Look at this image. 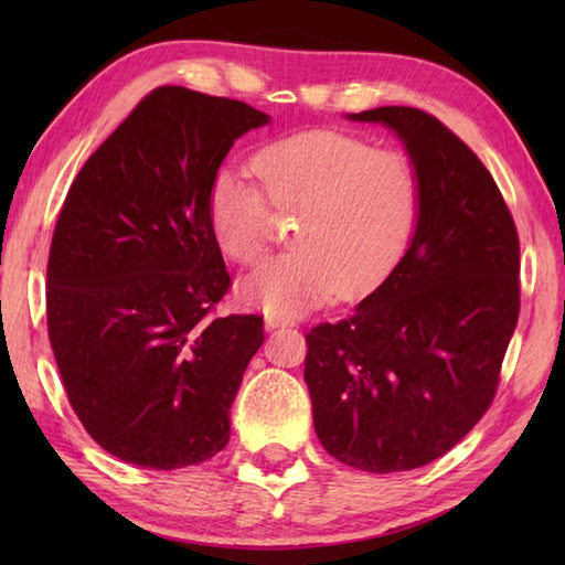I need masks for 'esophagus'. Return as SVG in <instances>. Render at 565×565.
<instances>
[{
	"instance_id": "1",
	"label": "esophagus",
	"mask_w": 565,
	"mask_h": 565,
	"mask_svg": "<svg viewBox=\"0 0 565 565\" xmlns=\"http://www.w3.org/2000/svg\"><path fill=\"white\" fill-rule=\"evenodd\" d=\"M264 326H267V330H276V328H294L296 322L291 318L269 313V316H264Z\"/></svg>"
}]
</instances>
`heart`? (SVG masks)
<instances>
[{
	"mask_svg": "<svg viewBox=\"0 0 565 565\" xmlns=\"http://www.w3.org/2000/svg\"><path fill=\"white\" fill-rule=\"evenodd\" d=\"M252 167L262 186L235 167H221L211 179L206 206L215 245L237 264L262 259L269 243L267 193L281 215H298V249L239 284L247 306L296 316L338 294L366 296L411 249L423 186L407 154L338 130H308L264 146Z\"/></svg>",
	"mask_w": 565,
	"mask_h": 565,
	"instance_id": "obj_1",
	"label": "heart"
}]
</instances>
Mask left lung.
<instances>
[{
  "mask_svg": "<svg viewBox=\"0 0 565 565\" xmlns=\"http://www.w3.org/2000/svg\"><path fill=\"white\" fill-rule=\"evenodd\" d=\"M405 146L423 186L413 245L352 318L306 334L313 425L334 459L411 471L456 447L493 403L520 316V237L495 179L411 106L347 114Z\"/></svg>",
  "mask_w": 565,
  "mask_h": 565,
  "instance_id": "obj_1",
  "label": "left lung"
}]
</instances>
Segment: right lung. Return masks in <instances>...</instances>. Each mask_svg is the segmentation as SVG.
<instances>
[{
  "label": "right lung",
  "mask_w": 565,
  "mask_h": 565,
  "mask_svg": "<svg viewBox=\"0 0 565 565\" xmlns=\"http://www.w3.org/2000/svg\"><path fill=\"white\" fill-rule=\"evenodd\" d=\"M245 102L160 87L84 162L47 257V338L92 439L142 468L194 466L231 439L259 316L211 318L231 289L209 186L267 126Z\"/></svg>",
  "instance_id": "right-lung-1"
}]
</instances>
